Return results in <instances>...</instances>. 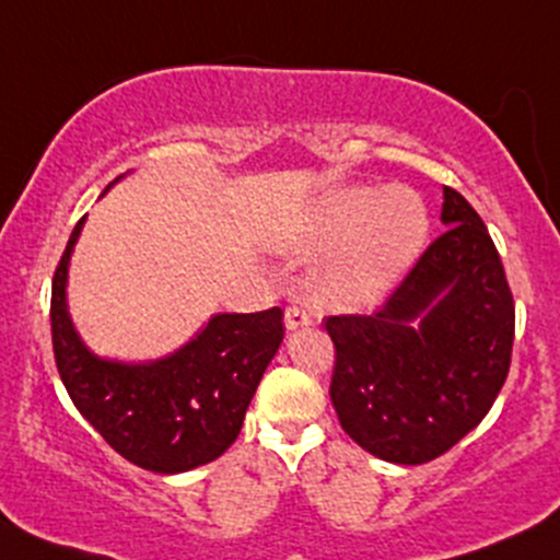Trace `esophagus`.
I'll return each mask as SVG.
<instances>
[{"label": "esophagus", "mask_w": 560, "mask_h": 560, "mask_svg": "<svg viewBox=\"0 0 560 560\" xmlns=\"http://www.w3.org/2000/svg\"><path fill=\"white\" fill-rule=\"evenodd\" d=\"M284 324L287 329H298V327H308L311 324V313L303 308V305H290L284 311Z\"/></svg>", "instance_id": "obj_1"}]
</instances>
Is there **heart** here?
I'll use <instances>...</instances> for the list:
<instances>
[{"instance_id": "obj_1", "label": "heart", "mask_w": 560, "mask_h": 560, "mask_svg": "<svg viewBox=\"0 0 560 560\" xmlns=\"http://www.w3.org/2000/svg\"><path fill=\"white\" fill-rule=\"evenodd\" d=\"M428 229L425 201L407 186H388L377 194L364 188L335 194L316 220L322 238L346 233L329 273V292L350 303L383 292L417 260Z\"/></svg>"}]
</instances>
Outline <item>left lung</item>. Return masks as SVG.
Listing matches in <instances>:
<instances>
[{
  "instance_id": "1",
  "label": "left lung",
  "mask_w": 560,
  "mask_h": 560,
  "mask_svg": "<svg viewBox=\"0 0 560 560\" xmlns=\"http://www.w3.org/2000/svg\"><path fill=\"white\" fill-rule=\"evenodd\" d=\"M441 220L450 229L377 311L324 322L337 420L361 450L398 465L430 463L468 435L513 355V292L481 214L444 186ZM417 315L420 330L410 327Z\"/></svg>"
}]
</instances>
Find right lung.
<instances>
[{"mask_svg":"<svg viewBox=\"0 0 560 560\" xmlns=\"http://www.w3.org/2000/svg\"><path fill=\"white\" fill-rule=\"evenodd\" d=\"M82 223L55 268L50 300L55 366L73 407L138 468L183 472L212 463L242 430L262 372L284 340V313H220L186 348L153 364L95 359L66 311V273Z\"/></svg>","mask_w":560,"mask_h":560,"instance_id":"add662e5","label":"right lung"}]
</instances>
